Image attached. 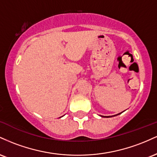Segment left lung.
I'll use <instances>...</instances> for the list:
<instances>
[{"label":"left lung","instance_id":"left-lung-1","mask_svg":"<svg viewBox=\"0 0 157 157\" xmlns=\"http://www.w3.org/2000/svg\"><path fill=\"white\" fill-rule=\"evenodd\" d=\"M121 113H122V112H121ZM117 113V114H116V115H113V116H101V117H106V118H108V117H114V116H117V115L120 114V113Z\"/></svg>","mask_w":157,"mask_h":157}]
</instances>
